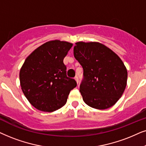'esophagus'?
Masks as SVG:
<instances>
[{
  "mask_svg": "<svg viewBox=\"0 0 146 146\" xmlns=\"http://www.w3.org/2000/svg\"><path fill=\"white\" fill-rule=\"evenodd\" d=\"M75 80L76 81L77 83V84H78V83H79V79H78V77H75Z\"/></svg>",
  "mask_w": 146,
  "mask_h": 146,
  "instance_id": "34e87169",
  "label": "esophagus"
}]
</instances>
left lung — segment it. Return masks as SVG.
I'll return each mask as SVG.
<instances>
[{"label": "left lung", "instance_id": "8db88e82", "mask_svg": "<svg viewBox=\"0 0 146 146\" xmlns=\"http://www.w3.org/2000/svg\"><path fill=\"white\" fill-rule=\"evenodd\" d=\"M73 53L83 69L79 91L85 104L98 110L115 105L127 79V69L119 56L98 42H77Z\"/></svg>", "mask_w": 146, "mask_h": 146}]
</instances>
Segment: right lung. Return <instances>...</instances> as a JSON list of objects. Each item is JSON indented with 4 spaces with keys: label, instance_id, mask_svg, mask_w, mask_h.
I'll list each match as a JSON object with an SVG mask.
<instances>
[{
    "label": "right lung",
    "instance_id": "1",
    "mask_svg": "<svg viewBox=\"0 0 146 146\" xmlns=\"http://www.w3.org/2000/svg\"><path fill=\"white\" fill-rule=\"evenodd\" d=\"M73 46L69 42L50 40L29 55L20 70L21 87L33 106L45 112L62 108L70 91L77 86L67 76L63 59Z\"/></svg>",
    "mask_w": 146,
    "mask_h": 146
}]
</instances>
